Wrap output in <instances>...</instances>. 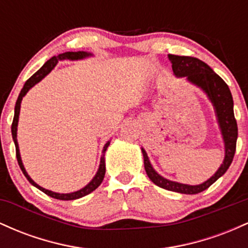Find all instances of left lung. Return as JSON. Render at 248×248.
<instances>
[{
  "mask_svg": "<svg viewBox=\"0 0 248 248\" xmlns=\"http://www.w3.org/2000/svg\"><path fill=\"white\" fill-rule=\"evenodd\" d=\"M168 58L172 64L173 75L177 78H186L187 81L201 88L207 95L209 100L211 101L218 121L219 129H220L221 136H223L225 157L217 171L213 173L207 181L203 182L202 184H197V186L178 183V182H173L162 177L160 173L156 172V170L153 168L146 150L141 148L142 154H143L144 169H146L150 181L157 186L173 192L196 195V193L206 190L219 177H221L233 161L238 139V126L234 119V112H233V99L231 91H230L226 82L217 73L213 72L211 67L204 62L193 58V57L186 56L168 55Z\"/></svg>",
  "mask_w": 248,
  "mask_h": 248,
  "instance_id": "obj_1",
  "label": "left lung"
}]
</instances>
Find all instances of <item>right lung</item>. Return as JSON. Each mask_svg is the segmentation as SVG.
I'll list each match as a JSON object with an SVG mask.
<instances>
[{
  "label": "right lung",
  "instance_id": "1",
  "mask_svg": "<svg viewBox=\"0 0 248 248\" xmlns=\"http://www.w3.org/2000/svg\"><path fill=\"white\" fill-rule=\"evenodd\" d=\"M93 55L91 52H86V51H78V52H65V53H61V55L52 57V58L49 59L44 65L39 69L33 76H31L27 81H25L23 88L21 90V93H19L18 98H17L16 105H15V115H14V120H13V124H11V134H13V140L14 143H15L16 147V157H17V162H18L19 168L21 170L23 171L24 176L27 177L28 181L32 184L33 186H36L37 189H39L41 191H43L44 193H46L47 196L50 197L56 198V199H61V201H73V199H78L84 197V196L88 195L94 190L101 184V182L104 181L105 177V172H106V164H105V153H106L108 146H109L110 141H107V143L104 146V149H102V155L100 158V164H99V169L96 171L95 176L92 178V181L85 186L82 189L78 190V191L75 192H70V193H58V192H53L51 190H46L44 187H42L41 186L36 183L32 178L28 175L27 170L23 166V162H22L21 158V154H19V147H18V142H17V126H18V118H19V110H21V102L23 96L29 92V90L31 87H33L37 82H39L42 80L43 78H45L49 73L55 69V66L57 65V62L59 61H80V59L87 58V57H92Z\"/></svg>",
  "mask_w": 248,
  "mask_h": 248
}]
</instances>
